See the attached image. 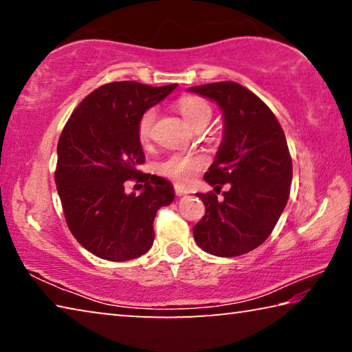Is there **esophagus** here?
Wrapping results in <instances>:
<instances>
[{
	"mask_svg": "<svg viewBox=\"0 0 352 352\" xmlns=\"http://www.w3.org/2000/svg\"><path fill=\"white\" fill-rule=\"evenodd\" d=\"M174 190H175V194H177V195H184V194H189V192H190L189 189L183 188V186H178V184H175V186H174Z\"/></svg>",
	"mask_w": 352,
	"mask_h": 352,
	"instance_id": "obj_1",
	"label": "esophagus"
}]
</instances>
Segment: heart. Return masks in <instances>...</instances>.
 Returning <instances> with one entry per match:
<instances>
[{"instance_id": "1", "label": "heart", "mask_w": 352, "mask_h": 352, "mask_svg": "<svg viewBox=\"0 0 352 352\" xmlns=\"http://www.w3.org/2000/svg\"><path fill=\"white\" fill-rule=\"evenodd\" d=\"M177 109L192 127L200 121H205V119L210 121L212 113L210 104L197 96H183L182 99H178ZM155 121H157V109L151 107V109L141 113L138 122H136V133H138L141 142H147L152 138ZM205 164L206 158L204 155L175 152L168 155L157 164V172L178 184H186L192 180L194 175Z\"/></svg>"}]
</instances>
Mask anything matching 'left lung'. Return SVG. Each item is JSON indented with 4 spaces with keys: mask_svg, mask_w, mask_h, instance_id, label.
<instances>
[{
    "mask_svg": "<svg viewBox=\"0 0 352 352\" xmlns=\"http://www.w3.org/2000/svg\"><path fill=\"white\" fill-rule=\"evenodd\" d=\"M220 105L225 135L205 180L217 189L228 184L223 200L197 194L205 216L194 239L206 253L222 258L245 254L272 234L289 200L292 157L276 116L248 88L225 80L189 88Z\"/></svg>",
    "mask_w": 352,
    "mask_h": 352,
    "instance_id": "obj_1",
    "label": "left lung"
}]
</instances>
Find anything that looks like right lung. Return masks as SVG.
I'll use <instances>...</instances> for the list:
<instances>
[{
	"label": "right lung",
	"instance_id": "obj_1",
	"mask_svg": "<svg viewBox=\"0 0 352 352\" xmlns=\"http://www.w3.org/2000/svg\"><path fill=\"white\" fill-rule=\"evenodd\" d=\"M175 87L105 83L65 124L57 144V192L69 231L98 258L129 261L144 254L155 239L157 211L175 197L168 180L138 170L144 152L136 133L141 113ZM129 179L145 183L141 195L125 194Z\"/></svg>",
	"mask_w": 352,
	"mask_h": 352
}]
</instances>
